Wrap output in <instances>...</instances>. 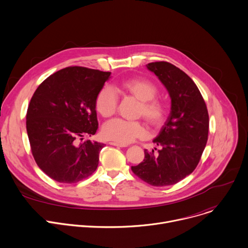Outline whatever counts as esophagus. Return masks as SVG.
<instances>
[{"mask_svg": "<svg viewBox=\"0 0 248 248\" xmlns=\"http://www.w3.org/2000/svg\"><path fill=\"white\" fill-rule=\"evenodd\" d=\"M109 145H111V146H115V147H120V148H123V147H126V145H122V144H118V143H115V142H109Z\"/></svg>", "mask_w": 248, "mask_h": 248, "instance_id": "esophagus-1", "label": "esophagus"}]
</instances>
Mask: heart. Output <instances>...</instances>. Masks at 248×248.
Returning a JSON list of instances; mask_svg holds the SVG:
<instances>
[{
	"label": "heart",
	"mask_w": 248,
	"mask_h": 248,
	"mask_svg": "<svg viewBox=\"0 0 248 248\" xmlns=\"http://www.w3.org/2000/svg\"><path fill=\"white\" fill-rule=\"evenodd\" d=\"M117 89L140 100L138 114L152 126L157 127L166 119L167 108L164 103L155 96L156 87L146 78H134L121 81ZM117 95L114 91L107 86L103 87L95 98L96 111L102 117L112 116L117 108ZM146 134L144 125L139 121H129L115 118L106 122L102 127V135L106 140L126 145Z\"/></svg>",
	"instance_id": "b5f03b06"
}]
</instances>
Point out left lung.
<instances>
[{"instance_id":"8db88e82","label":"left lung","mask_w":248,"mask_h":248,"mask_svg":"<svg viewBox=\"0 0 248 248\" xmlns=\"http://www.w3.org/2000/svg\"><path fill=\"white\" fill-rule=\"evenodd\" d=\"M171 99L170 113L154 143L156 153L145 150V158L132 171L153 186L172 185L194 171L208 141L209 114L195 82L169 62L147 65ZM156 150V149H155Z\"/></svg>"}]
</instances>
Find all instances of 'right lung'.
Here are the masks:
<instances>
[{
    "label": "right lung",
    "mask_w": 248,
    "mask_h": 248,
    "mask_svg": "<svg viewBox=\"0 0 248 248\" xmlns=\"http://www.w3.org/2000/svg\"><path fill=\"white\" fill-rule=\"evenodd\" d=\"M110 72L68 67L37 88L26 113V131L39 169L60 183L92 175L104 144L87 140L98 128L95 98Z\"/></svg>",
    "instance_id": "1"
}]
</instances>
